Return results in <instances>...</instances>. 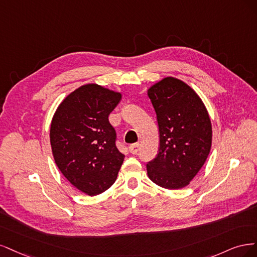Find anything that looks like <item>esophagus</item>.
Segmentation results:
<instances>
[{
    "label": "esophagus",
    "instance_id": "obj_1",
    "mask_svg": "<svg viewBox=\"0 0 257 257\" xmlns=\"http://www.w3.org/2000/svg\"><path fill=\"white\" fill-rule=\"evenodd\" d=\"M139 150H140V144H139V143H134V144L129 145V152H130L131 154H134V155L138 154Z\"/></svg>",
    "mask_w": 257,
    "mask_h": 257
}]
</instances>
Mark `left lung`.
Masks as SVG:
<instances>
[{"label": "left lung", "mask_w": 257, "mask_h": 257, "mask_svg": "<svg viewBox=\"0 0 257 257\" xmlns=\"http://www.w3.org/2000/svg\"><path fill=\"white\" fill-rule=\"evenodd\" d=\"M157 115L159 150L147 162V175L156 185L179 189L201 170L211 147L208 112L194 90L175 78H164L147 92Z\"/></svg>", "instance_id": "8db88e82"}]
</instances>
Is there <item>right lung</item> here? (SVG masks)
<instances>
[{
  "label": "right lung",
  "instance_id": "obj_1",
  "mask_svg": "<svg viewBox=\"0 0 257 257\" xmlns=\"http://www.w3.org/2000/svg\"><path fill=\"white\" fill-rule=\"evenodd\" d=\"M120 99L119 93L102 86L83 85L64 99L51 122L50 142L57 168L72 186L90 196L115 183L125 158L109 121Z\"/></svg>",
  "mask_w": 257,
  "mask_h": 257
}]
</instances>
